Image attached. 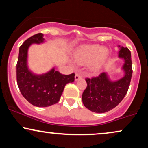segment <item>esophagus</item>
<instances>
[{
	"mask_svg": "<svg viewBox=\"0 0 148 148\" xmlns=\"http://www.w3.org/2000/svg\"><path fill=\"white\" fill-rule=\"evenodd\" d=\"M82 78V76L79 74H76L75 75V77H74V79H75V81H77L78 80H79L80 78Z\"/></svg>",
	"mask_w": 148,
	"mask_h": 148,
	"instance_id": "1",
	"label": "esophagus"
}]
</instances>
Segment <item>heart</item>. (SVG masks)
Returning <instances> with one entry per match:
<instances>
[{"label": "heart", "instance_id": "b5f03b06", "mask_svg": "<svg viewBox=\"0 0 148 148\" xmlns=\"http://www.w3.org/2000/svg\"><path fill=\"white\" fill-rule=\"evenodd\" d=\"M108 55V50L106 47L100 45H85L78 48L74 53V59L80 65L89 63L88 66L91 71L97 72L102 68ZM71 64L74 65L76 62L70 60Z\"/></svg>", "mask_w": 148, "mask_h": 148}]
</instances>
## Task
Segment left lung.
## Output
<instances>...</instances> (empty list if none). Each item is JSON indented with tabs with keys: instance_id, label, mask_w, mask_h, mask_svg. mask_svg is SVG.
Returning a JSON list of instances; mask_svg holds the SVG:
<instances>
[{
	"instance_id": "left-lung-1",
	"label": "left lung",
	"mask_w": 148,
	"mask_h": 148,
	"mask_svg": "<svg viewBox=\"0 0 148 148\" xmlns=\"http://www.w3.org/2000/svg\"><path fill=\"white\" fill-rule=\"evenodd\" d=\"M117 47L118 58L124 61L121 68L124 76L112 80L107 72H103L97 77L85 79L87 86L82 100L85 107L91 111L102 113L111 111L120 103L128 90L132 74L131 53L128 48L119 45Z\"/></svg>"
}]
</instances>
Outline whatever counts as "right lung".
Here are the masks:
<instances>
[{"label": "right lung", "instance_id": "1", "mask_svg": "<svg viewBox=\"0 0 148 148\" xmlns=\"http://www.w3.org/2000/svg\"><path fill=\"white\" fill-rule=\"evenodd\" d=\"M42 33L29 37L20 47L16 65L17 83L22 95L28 102L38 107H46L57 103L66 84L74 81L73 74L64 75L52 68L48 72L37 74L28 65V51L33 44L44 43Z\"/></svg>", "mask_w": 148, "mask_h": 148}]
</instances>
